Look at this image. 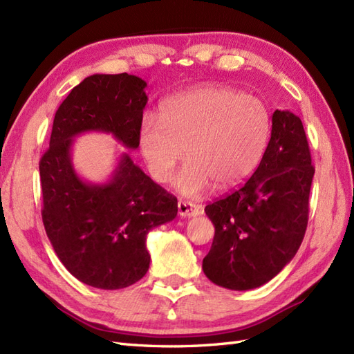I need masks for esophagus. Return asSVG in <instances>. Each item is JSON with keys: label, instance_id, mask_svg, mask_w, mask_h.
Listing matches in <instances>:
<instances>
[{"label": "esophagus", "instance_id": "1", "mask_svg": "<svg viewBox=\"0 0 354 354\" xmlns=\"http://www.w3.org/2000/svg\"><path fill=\"white\" fill-rule=\"evenodd\" d=\"M178 214L181 217H194L201 214V207L194 204V203H189V201H178Z\"/></svg>", "mask_w": 354, "mask_h": 354}]
</instances>
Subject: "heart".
<instances>
[{"instance_id": "b5f03b06", "label": "heart", "mask_w": 354, "mask_h": 354, "mask_svg": "<svg viewBox=\"0 0 354 354\" xmlns=\"http://www.w3.org/2000/svg\"><path fill=\"white\" fill-rule=\"evenodd\" d=\"M270 113L252 95L223 86H203L162 104L159 119L147 114L138 132V146L150 176L167 181L183 158H189L173 180L185 196H201L214 185L235 187L252 176L270 137Z\"/></svg>"}]
</instances>
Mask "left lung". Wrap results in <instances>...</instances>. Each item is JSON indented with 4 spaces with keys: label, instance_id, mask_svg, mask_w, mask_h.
Segmentation results:
<instances>
[{
    "label": "left lung",
    "instance_id": "8db88e82",
    "mask_svg": "<svg viewBox=\"0 0 354 354\" xmlns=\"http://www.w3.org/2000/svg\"><path fill=\"white\" fill-rule=\"evenodd\" d=\"M314 167L301 119L275 110L259 167L232 194L205 207L214 225L204 274L231 290L268 283L288 265L304 240Z\"/></svg>",
    "mask_w": 354,
    "mask_h": 354
}]
</instances>
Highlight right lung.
I'll use <instances>...</instances> for the list:
<instances>
[{"instance_id":"1","label":"right lung","mask_w":354,"mask_h":354,"mask_svg":"<svg viewBox=\"0 0 354 354\" xmlns=\"http://www.w3.org/2000/svg\"><path fill=\"white\" fill-rule=\"evenodd\" d=\"M147 83L128 73L93 74L70 92L55 114L49 149L40 159L43 223L56 256L75 279L118 290L146 275V236L177 216V198L122 153L109 181L93 185L75 173L74 137L111 133L138 147Z\"/></svg>"}]
</instances>
